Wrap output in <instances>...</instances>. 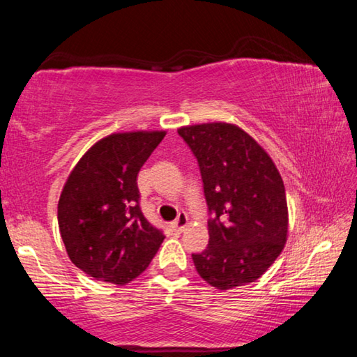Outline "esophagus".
<instances>
[{"label": "esophagus", "instance_id": "esophagus-1", "mask_svg": "<svg viewBox=\"0 0 357 357\" xmlns=\"http://www.w3.org/2000/svg\"><path fill=\"white\" fill-rule=\"evenodd\" d=\"M187 223H189V217H187L185 213H179V215L176 217V220L172 223V228L174 229V231H184Z\"/></svg>", "mask_w": 357, "mask_h": 357}]
</instances>
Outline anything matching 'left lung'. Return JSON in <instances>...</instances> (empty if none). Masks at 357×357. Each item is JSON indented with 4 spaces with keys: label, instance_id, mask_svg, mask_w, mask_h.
Here are the masks:
<instances>
[{
    "label": "left lung",
    "instance_id": "left-lung-1",
    "mask_svg": "<svg viewBox=\"0 0 357 357\" xmlns=\"http://www.w3.org/2000/svg\"><path fill=\"white\" fill-rule=\"evenodd\" d=\"M178 134L197 157L211 214L209 244L192 253L197 273L219 289L255 282L287 243L288 208L279 170L234 124L185 126Z\"/></svg>",
    "mask_w": 357,
    "mask_h": 357
}]
</instances>
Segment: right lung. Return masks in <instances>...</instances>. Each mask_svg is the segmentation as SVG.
Here are the masks:
<instances>
[{
    "label": "right lung",
    "instance_id": "right-lung-1",
    "mask_svg": "<svg viewBox=\"0 0 357 357\" xmlns=\"http://www.w3.org/2000/svg\"><path fill=\"white\" fill-rule=\"evenodd\" d=\"M164 130L102 138L70 172L58 202L66 252L84 274L114 285L137 279L164 241L140 208L137 176Z\"/></svg>",
    "mask_w": 357,
    "mask_h": 357
}]
</instances>
